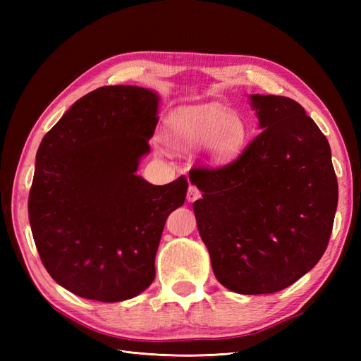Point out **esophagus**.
<instances>
[{
    "label": "esophagus",
    "instance_id": "esophagus-1",
    "mask_svg": "<svg viewBox=\"0 0 361 361\" xmlns=\"http://www.w3.org/2000/svg\"><path fill=\"white\" fill-rule=\"evenodd\" d=\"M202 197V191L195 187V185H190L188 192H187V200L188 202H195Z\"/></svg>",
    "mask_w": 361,
    "mask_h": 361
}]
</instances>
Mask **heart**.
<instances>
[{
  "label": "heart",
  "instance_id": "obj_1",
  "mask_svg": "<svg viewBox=\"0 0 361 361\" xmlns=\"http://www.w3.org/2000/svg\"><path fill=\"white\" fill-rule=\"evenodd\" d=\"M245 138V128L236 114L218 104H200L173 111L166 122V141L176 152H188L206 141L215 162L235 157Z\"/></svg>",
  "mask_w": 361,
  "mask_h": 361
}]
</instances>
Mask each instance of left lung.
Segmentation results:
<instances>
[{"label": "left lung", "mask_w": 361, "mask_h": 361, "mask_svg": "<svg viewBox=\"0 0 361 361\" xmlns=\"http://www.w3.org/2000/svg\"><path fill=\"white\" fill-rule=\"evenodd\" d=\"M260 133L236 159L199 166L190 179L199 232L216 280L236 293L279 292L309 272L329 245L337 178L329 140L286 96L251 94Z\"/></svg>", "instance_id": "obj_1"}]
</instances>
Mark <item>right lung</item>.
Listing matches in <instances>:
<instances>
[{"label":"right lung","instance_id":"1","mask_svg":"<svg viewBox=\"0 0 361 361\" xmlns=\"http://www.w3.org/2000/svg\"><path fill=\"white\" fill-rule=\"evenodd\" d=\"M158 102L141 87H99L39 146L28 195L32 238L49 276L78 297L123 301L155 279L164 226L188 190L185 176L152 185L135 174Z\"/></svg>","mask_w":361,"mask_h":361}]
</instances>
